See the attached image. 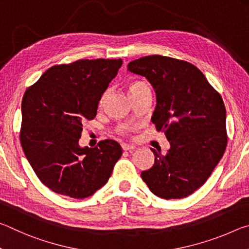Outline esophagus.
Listing matches in <instances>:
<instances>
[{
	"label": "esophagus",
	"mask_w": 249,
	"mask_h": 249,
	"mask_svg": "<svg viewBox=\"0 0 249 249\" xmlns=\"http://www.w3.org/2000/svg\"><path fill=\"white\" fill-rule=\"evenodd\" d=\"M122 148H123V150H125V151H130V150L135 149V146L128 145V144H122Z\"/></svg>",
	"instance_id": "obj_1"
}]
</instances>
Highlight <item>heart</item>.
<instances>
[{
	"instance_id": "obj_1",
	"label": "heart",
	"mask_w": 249,
	"mask_h": 249,
	"mask_svg": "<svg viewBox=\"0 0 249 249\" xmlns=\"http://www.w3.org/2000/svg\"><path fill=\"white\" fill-rule=\"evenodd\" d=\"M140 83H142V82L138 81V82H134L133 84H130V87H129V91L132 90L133 88H135V87H136V86H138V84H140ZM105 96H107V94H104V95L102 96V99H101V104L103 103V101H104V99H105ZM123 133H124V132H123Z\"/></svg>"
}]
</instances>
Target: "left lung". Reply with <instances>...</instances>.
I'll use <instances>...</instances> for the list:
<instances>
[{"instance_id": "left-lung-1", "label": "left lung", "mask_w": 249, "mask_h": 249, "mask_svg": "<svg viewBox=\"0 0 249 249\" xmlns=\"http://www.w3.org/2000/svg\"><path fill=\"white\" fill-rule=\"evenodd\" d=\"M127 67L153 86L157 105L151 121L170 142L165 155L151 148L155 163L142 179L161 199L187 197L205 183L226 149L222 96L188 61L153 54Z\"/></svg>"}]
</instances>
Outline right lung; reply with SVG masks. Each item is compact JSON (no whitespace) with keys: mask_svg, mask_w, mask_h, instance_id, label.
I'll return each instance as SVG.
<instances>
[{"mask_svg":"<svg viewBox=\"0 0 249 249\" xmlns=\"http://www.w3.org/2000/svg\"><path fill=\"white\" fill-rule=\"evenodd\" d=\"M122 59H81L49 68L25 92L19 141L33 170L58 195L84 199L107 182L122 156L112 140L94 148L78 142L83 124L93 120Z\"/></svg>","mask_w":249,"mask_h":249,"instance_id":"right-lung-1","label":"right lung"}]
</instances>
